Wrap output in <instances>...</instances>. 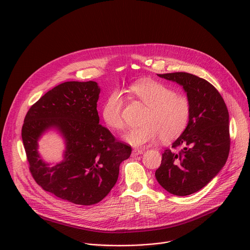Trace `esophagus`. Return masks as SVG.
Listing matches in <instances>:
<instances>
[{
  "label": "esophagus",
  "mask_w": 250,
  "mask_h": 250,
  "mask_svg": "<svg viewBox=\"0 0 250 250\" xmlns=\"http://www.w3.org/2000/svg\"><path fill=\"white\" fill-rule=\"evenodd\" d=\"M142 153H144V150H142V149H134V150H132V152H131V156H132V157H136L137 155L142 154Z\"/></svg>",
  "instance_id": "obj_1"
}]
</instances>
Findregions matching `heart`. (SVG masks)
<instances>
[{
	"label": "heart",
	"instance_id": "obj_1",
	"mask_svg": "<svg viewBox=\"0 0 250 250\" xmlns=\"http://www.w3.org/2000/svg\"><path fill=\"white\" fill-rule=\"evenodd\" d=\"M126 92L147 106L139 127L127 130L123 139L133 147H142L158 137L168 142L179 136L186 128L190 118V103L168 86L150 79H140L131 84ZM123 99L118 91L105 99L102 109L104 124L114 130H121L125 124L122 117Z\"/></svg>",
	"mask_w": 250,
	"mask_h": 250
}]
</instances>
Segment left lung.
<instances>
[{
	"label": "left lung",
	"mask_w": 250,
	"mask_h": 250,
	"mask_svg": "<svg viewBox=\"0 0 250 250\" xmlns=\"http://www.w3.org/2000/svg\"><path fill=\"white\" fill-rule=\"evenodd\" d=\"M183 87L190 103V118L182 134L162 154L155 172L170 194L188 196L208 184L225 166L229 152V116L226 103L207 80L186 72L157 74ZM182 146L181 152L174 149Z\"/></svg>",
	"instance_id": "left-lung-1"
}]
</instances>
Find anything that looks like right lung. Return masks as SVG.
<instances>
[{
  "label": "right lung",
  "instance_id": "obj_1",
  "mask_svg": "<svg viewBox=\"0 0 250 250\" xmlns=\"http://www.w3.org/2000/svg\"><path fill=\"white\" fill-rule=\"evenodd\" d=\"M97 82L70 81L48 91L28 110L21 128L29 171L43 190L76 205L102 201L118 181L120 165L131 147L99 124ZM64 139L63 159L52 166L38 153V140L48 130Z\"/></svg>",
  "mask_w": 250,
  "mask_h": 250
}]
</instances>
